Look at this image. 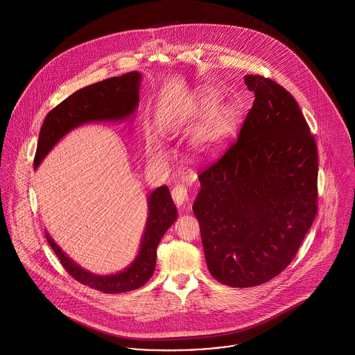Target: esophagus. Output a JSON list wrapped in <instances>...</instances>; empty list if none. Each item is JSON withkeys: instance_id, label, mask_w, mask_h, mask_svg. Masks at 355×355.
<instances>
[{"instance_id": "obj_1", "label": "esophagus", "mask_w": 355, "mask_h": 355, "mask_svg": "<svg viewBox=\"0 0 355 355\" xmlns=\"http://www.w3.org/2000/svg\"><path fill=\"white\" fill-rule=\"evenodd\" d=\"M171 197L174 200L175 205L181 207V210H186L190 206V198L187 193V187L185 185H175L171 190Z\"/></svg>"}]
</instances>
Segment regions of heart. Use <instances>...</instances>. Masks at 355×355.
<instances>
[{"label":"heart","instance_id":"b5f03b06","mask_svg":"<svg viewBox=\"0 0 355 355\" xmlns=\"http://www.w3.org/2000/svg\"><path fill=\"white\" fill-rule=\"evenodd\" d=\"M220 105V97L218 94H214V93L205 94L200 100V112L202 114L213 116L214 113H217L211 121V123L209 126V130L205 135V138H203V150L213 149L223 138V135H226L233 126V122H234L233 112L227 107H222L220 110H218Z\"/></svg>","mask_w":355,"mask_h":355}]
</instances>
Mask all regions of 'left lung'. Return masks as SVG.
I'll return each mask as SVG.
<instances>
[{"label":"left lung","instance_id":"1","mask_svg":"<svg viewBox=\"0 0 355 355\" xmlns=\"http://www.w3.org/2000/svg\"><path fill=\"white\" fill-rule=\"evenodd\" d=\"M254 103L236 141L198 173L193 205L210 274L226 286L262 285L293 261L317 216V144L294 97L245 76Z\"/></svg>","mask_w":355,"mask_h":355}]
</instances>
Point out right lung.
Masks as SVG:
<instances>
[{"instance_id":"1","label":"right lung","mask_w":355,"mask_h":355,"mask_svg":"<svg viewBox=\"0 0 355 355\" xmlns=\"http://www.w3.org/2000/svg\"><path fill=\"white\" fill-rule=\"evenodd\" d=\"M141 74H128L107 78L97 84L89 85L69 96L48 113L42 123L34 169L41 164L51 148L71 129L85 122L119 121L130 116L137 107ZM149 216L142 236L139 253L135 262L119 274L96 275L80 268L64 253L46 233V239L61 265L69 274L86 286L106 294H119L144 286L153 275L157 259V246L166 230L177 220V209L171 200L168 186L157 187L148 198Z\"/></svg>"}]
</instances>
